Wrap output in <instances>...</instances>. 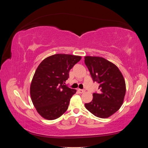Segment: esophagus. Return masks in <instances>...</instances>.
<instances>
[{"label": "esophagus", "mask_w": 148, "mask_h": 148, "mask_svg": "<svg viewBox=\"0 0 148 148\" xmlns=\"http://www.w3.org/2000/svg\"><path fill=\"white\" fill-rule=\"evenodd\" d=\"M78 91L79 93L82 94V93H83L85 91L84 90V89H78Z\"/></svg>", "instance_id": "1"}]
</instances>
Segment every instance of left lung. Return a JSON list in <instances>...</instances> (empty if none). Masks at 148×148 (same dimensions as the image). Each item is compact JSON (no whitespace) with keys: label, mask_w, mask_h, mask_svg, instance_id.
I'll list each match as a JSON object with an SVG mask.
<instances>
[{"label":"left lung","mask_w":148,"mask_h":148,"mask_svg":"<svg viewBox=\"0 0 148 148\" xmlns=\"http://www.w3.org/2000/svg\"><path fill=\"white\" fill-rule=\"evenodd\" d=\"M84 62L93 82L99 83V93L92 94L85 107L99 118H108L123 104L126 92L125 79L118 67L104 58L85 56Z\"/></svg>","instance_id":"left-lung-1"}]
</instances>
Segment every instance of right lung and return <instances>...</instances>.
Instances as JSON below:
<instances>
[{"mask_svg": "<svg viewBox=\"0 0 148 148\" xmlns=\"http://www.w3.org/2000/svg\"><path fill=\"white\" fill-rule=\"evenodd\" d=\"M82 57L57 53L44 59L36 70L30 85L31 101L38 113L52 120L66 111L77 90L67 87L69 71Z\"/></svg>", "mask_w": 148, "mask_h": 148, "instance_id": "obj_1", "label": "right lung"}]
</instances>
